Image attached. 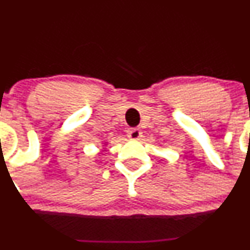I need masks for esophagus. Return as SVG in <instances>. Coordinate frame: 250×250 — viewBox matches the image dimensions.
<instances>
[{"mask_svg":"<svg viewBox=\"0 0 250 250\" xmlns=\"http://www.w3.org/2000/svg\"><path fill=\"white\" fill-rule=\"evenodd\" d=\"M141 135H143V133H141L139 128H129V129L127 130V137L132 140L140 139Z\"/></svg>","mask_w":250,"mask_h":250,"instance_id":"esophagus-1","label":"esophagus"}]
</instances>
